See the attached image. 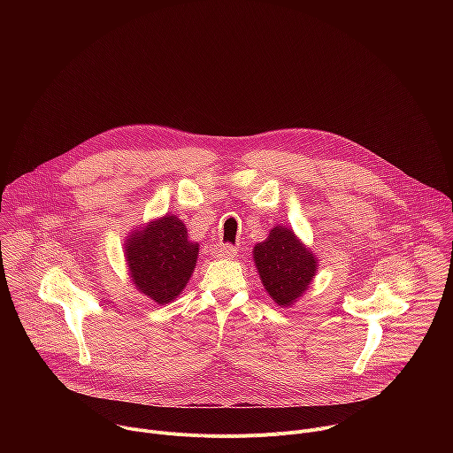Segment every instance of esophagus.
Returning a JSON list of instances; mask_svg holds the SVG:
<instances>
[{"instance_id": "esophagus-1", "label": "esophagus", "mask_w": 453, "mask_h": 453, "mask_svg": "<svg viewBox=\"0 0 453 453\" xmlns=\"http://www.w3.org/2000/svg\"><path fill=\"white\" fill-rule=\"evenodd\" d=\"M213 257H233L236 254V247L231 243H215L211 247Z\"/></svg>"}]
</instances>
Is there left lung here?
Segmentation results:
<instances>
[{
    "label": "left lung",
    "mask_w": 453,
    "mask_h": 453,
    "mask_svg": "<svg viewBox=\"0 0 453 453\" xmlns=\"http://www.w3.org/2000/svg\"><path fill=\"white\" fill-rule=\"evenodd\" d=\"M254 264L262 283L280 306H290L315 276V256L287 227H274L254 247Z\"/></svg>",
    "instance_id": "1"
}]
</instances>
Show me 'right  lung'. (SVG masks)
<instances>
[{"label": "right lung", "instance_id": "right-lung-1", "mask_svg": "<svg viewBox=\"0 0 453 453\" xmlns=\"http://www.w3.org/2000/svg\"><path fill=\"white\" fill-rule=\"evenodd\" d=\"M127 264L140 292L166 304L186 287L199 256L177 217H163L127 242Z\"/></svg>", "mask_w": 453, "mask_h": 453}]
</instances>
